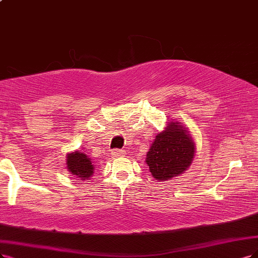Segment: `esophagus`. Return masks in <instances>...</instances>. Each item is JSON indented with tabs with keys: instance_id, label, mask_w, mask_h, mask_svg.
<instances>
[{
	"instance_id": "obj_1",
	"label": "esophagus",
	"mask_w": 258,
	"mask_h": 258,
	"mask_svg": "<svg viewBox=\"0 0 258 258\" xmlns=\"http://www.w3.org/2000/svg\"><path fill=\"white\" fill-rule=\"evenodd\" d=\"M123 154H124V152H123L122 150L116 149V150L112 151V156H113V157H119V156H122Z\"/></svg>"
}]
</instances>
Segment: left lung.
Here are the masks:
<instances>
[{"label":"left lung","mask_w":258,"mask_h":258,"mask_svg":"<svg viewBox=\"0 0 258 258\" xmlns=\"http://www.w3.org/2000/svg\"><path fill=\"white\" fill-rule=\"evenodd\" d=\"M171 122L156 136L147 154L150 172L157 180H167L182 174L195 156V142L184 126Z\"/></svg>","instance_id":"obj_1"}]
</instances>
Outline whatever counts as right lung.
<instances>
[{
    "instance_id": "right-lung-1",
    "label": "right lung",
    "mask_w": 258,
    "mask_h": 258,
    "mask_svg": "<svg viewBox=\"0 0 258 258\" xmlns=\"http://www.w3.org/2000/svg\"><path fill=\"white\" fill-rule=\"evenodd\" d=\"M67 165L70 172L75 175L79 180H85L90 178L93 173V166L88 156L76 151L67 157Z\"/></svg>"
}]
</instances>
